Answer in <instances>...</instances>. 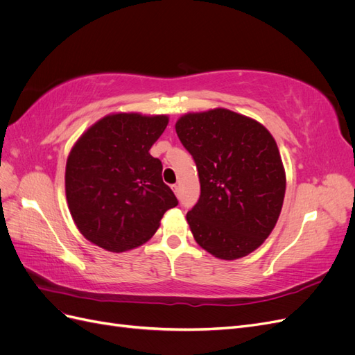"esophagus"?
Returning a JSON list of instances; mask_svg holds the SVG:
<instances>
[{
    "label": "esophagus",
    "mask_w": 355,
    "mask_h": 355,
    "mask_svg": "<svg viewBox=\"0 0 355 355\" xmlns=\"http://www.w3.org/2000/svg\"><path fill=\"white\" fill-rule=\"evenodd\" d=\"M171 189H173V192L176 194V197H179V185H171Z\"/></svg>",
    "instance_id": "34e87169"
}]
</instances>
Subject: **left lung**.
Segmentation results:
<instances>
[{
	"label": "left lung",
	"instance_id": "8db88e82",
	"mask_svg": "<svg viewBox=\"0 0 355 355\" xmlns=\"http://www.w3.org/2000/svg\"><path fill=\"white\" fill-rule=\"evenodd\" d=\"M175 127L201 184L187 213L196 241L225 261L252 253L283 207L286 173L274 137L261 123L223 108L185 114Z\"/></svg>",
	"mask_w": 355,
	"mask_h": 355
}]
</instances>
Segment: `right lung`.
<instances>
[{"label": "right lung", "mask_w": 355, "mask_h": 355, "mask_svg": "<svg viewBox=\"0 0 355 355\" xmlns=\"http://www.w3.org/2000/svg\"><path fill=\"white\" fill-rule=\"evenodd\" d=\"M167 115L112 114L94 123L71 149L65 189L80 232L108 252H125L153 237L178 198L149 149Z\"/></svg>", "instance_id": "right-lung-1"}]
</instances>
